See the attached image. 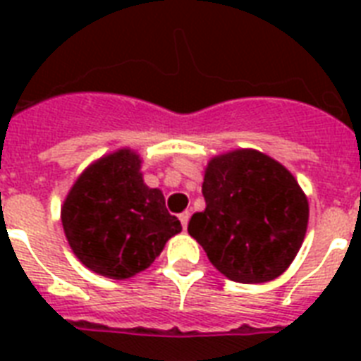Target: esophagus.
Instances as JSON below:
<instances>
[{"mask_svg":"<svg viewBox=\"0 0 361 361\" xmlns=\"http://www.w3.org/2000/svg\"><path fill=\"white\" fill-rule=\"evenodd\" d=\"M189 219H191V214H189V212H183V214H180V221H181V226H183V231H187Z\"/></svg>","mask_w":361,"mask_h":361,"instance_id":"1","label":"esophagus"}]
</instances>
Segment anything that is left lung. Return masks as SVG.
Wrapping results in <instances>:
<instances>
[{"label": "left lung", "instance_id": "1", "mask_svg": "<svg viewBox=\"0 0 361 361\" xmlns=\"http://www.w3.org/2000/svg\"><path fill=\"white\" fill-rule=\"evenodd\" d=\"M202 195L206 209L187 231L221 274L249 285L286 271L309 221L307 197L290 170L257 149H232L208 161Z\"/></svg>", "mask_w": 361, "mask_h": 361}]
</instances>
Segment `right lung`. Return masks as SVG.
I'll return each mask as SVG.
<instances>
[{
  "instance_id": "obj_1",
  "label": "right lung",
  "mask_w": 361,
  "mask_h": 361,
  "mask_svg": "<svg viewBox=\"0 0 361 361\" xmlns=\"http://www.w3.org/2000/svg\"><path fill=\"white\" fill-rule=\"evenodd\" d=\"M138 152L121 147L93 161L67 192L61 225L86 268L110 279H129L149 268L166 241L181 232L161 189L142 178Z\"/></svg>"
}]
</instances>
